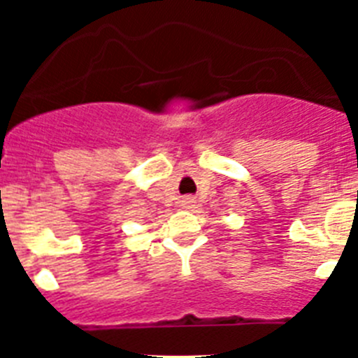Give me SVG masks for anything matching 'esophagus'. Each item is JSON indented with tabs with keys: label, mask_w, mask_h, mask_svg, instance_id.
I'll list each match as a JSON object with an SVG mask.
<instances>
[{
	"label": "esophagus",
	"mask_w": 358,
	"mask_h": 358,
	"mask_svg": "<svg viewBox=\"0 0 358 358\" xmlns=\"http://www.w3.org/2000/svg\"><path fill=\"white\" fill-rule=\"evenodd\" d=\"M192 202H194V201H192V199H185V201H182V206L189 208V204H192Z\"/></svg>",
	"instance_id": "obj_1"
}]
</instances>
